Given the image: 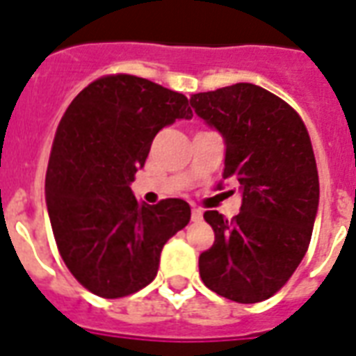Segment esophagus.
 Listing matches in <instances>:
<instances>
[{"mask_svg": "<svg viewBox=\"0 0 356 356\" xmlns=\"http://www.w3.org/2000/svg\"><path fill=\"white\" fill-rule=\"evenodd\" d=\"M203 218V213L200 209H192V222H200Z\"/></svg>", "mask_w": 356, "mask_h": 356, "instance_id": "1", "label": "esophagus"}]
</instances>
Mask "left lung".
<instances>
[{
  "label": "left lung",
  "mask_w": 356,
  "mask_h": 356,
  "mask_svg": "<svg viewBox=\"0 0 356 356\" xmlns=\"http://www.w3.org/2000/svg\"><path fill=\"white\" fill-rule=\"evenodd\" d=\"M190 106L224 138L222 179L238 181L243 196L233 220L203 214L214 244L200 256V276L229 300L261 302L291 278L310 244L319 207L310 136L291 106L254 83L192 95Z\"/></svg>",
  "instance_id": "obj_1"
}]
</instances>
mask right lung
Here are the masks:
<instances>
[{
    "label": "right lung",
    "instance_id": "1",
    "mask_svg": "<svg viewBox=\"0 0 356 356\" xmlns=\"http://www.w3.org/2000/svg\"><path fill=\"white\" fill-rule=\"evenodd\" d=\"M184 95L138 76H104L67 108L56 132L46 207L59 254L76 280L104 298L154 280L160 252L190 222V205L138 202L130 190L154 136L190 119Z\"/></svg>",
    "mask_w": 356,
    "mask_h": 356
}]
</instances>
